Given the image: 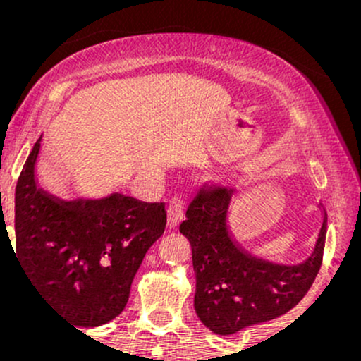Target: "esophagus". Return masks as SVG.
Returning <instances> with one entry per match:
<instances>
[{"instance_id": "obj_1", "label": "esophagus", "mask_w": 361, "mask_h": 361, "mask_svg": "<svg viewBox=\"0 0 361 361\" xmlns=\"http://www.w3.org/2000/svg\"><path fill=\"white\" fill-rule=\"evenodd\" d=\"M185 217V202L180 195L171 198L168 207V226L169 229H175L176 226H180V222Z\"/></svg>"}]
</instances>
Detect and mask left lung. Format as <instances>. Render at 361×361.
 Segmentation results:
<instances>
[{
  "label": "left lung",
  "instance_id": "8db88e82",
  "mask_svg": "<svg viewBox=\"0 0 361 361\" xmlns=\"http://www.w3.org/2000/svg\"><path fill=\"white\" fill-rule=\"evenodd\" d=\"M231 204L233 190H200L180 226L192 246L195 312L221 336L271 321L299 304L321 268L327 227L322 209L324 219L309 258L290 267L270 263L244 252L231 238Z\"/></svg>",
  "mask_w": 361,
  "mask_h": 361
}]
</instances>
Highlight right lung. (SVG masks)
I'll use <instances>...</instances> for the list:
<instances>
[{"label":"right lung","mask_w":361,"mask_h":361,"mask_svg":"<svg viewBox=\"0 0 361 361\" xmlns=\"http://www.w3.org/2000/svg\"><path fill=\"white\" fill-rule=\"evenodd\" d=\"M40 139L16 183V258L37 292L71 324L102 326L126 307L144 256L164 233L166 210L120 193L97 200L49 195L35 178Z\"/></svg>","instance_id":"obj_1"}]
</instances>
